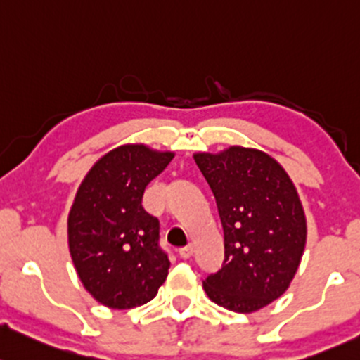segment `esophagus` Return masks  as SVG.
Listing matches in <instances>:
<instances>
[{
    "instance_id": "1",
    "label": "esophagus",
    "mask_w": 360,
    "mask_h": 360,
    "mask_svg": "<svg viewBox=\"0 0 360 360\" xmlns=\"http://www.w3.org/2000/svg\"><path fill=\"white\" fill-rule=\"evenodd\" d=\"M193 252H195V248L191 245H188V247L179 250V257L181 259H190V257H193Z\"/></svg>"
}]
</instances>
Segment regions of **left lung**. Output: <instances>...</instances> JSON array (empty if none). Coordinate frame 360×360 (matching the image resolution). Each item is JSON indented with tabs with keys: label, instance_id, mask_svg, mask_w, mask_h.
Returning <instances> with one entry per match:
<instances>
[{
	"label": "left lung",
	"instance_id": "8db88e82",
	"mask_svg": "<svg viewBox=\"0 0 360 360\" xmlns=\"http://www.w3.org/2000/svg\"><path fill=\"white\" fill-rule=\"evenodd\" d=\"M224 229V264L203 281L214 304L240 314L264 309L288 290L307 219L293 181L266 151L229 146L193 155Z\"/></svg>",
	"mask_w": 360,
	"mask_h": 360
}]
</instances>
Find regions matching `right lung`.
<instances>
[{
  "mask_svg": "<svg viewBox=\"0 0 360 360\" xmlns=\"http://www.w3.org/2000/svg\"><path fill=\"white\" fill-rule=\"evenodd\" d=\"M174 158V151L143 145L105 153L75 193L69 250L82 286L108 309H132L157 295L169 274L158 247V219L141 205L143 193Z\"/></svg>",
  "mask_w": 360,
  "mask_h": 360,
  "instance_id": "1",
  "label": "right lung"
}]
</instances>
